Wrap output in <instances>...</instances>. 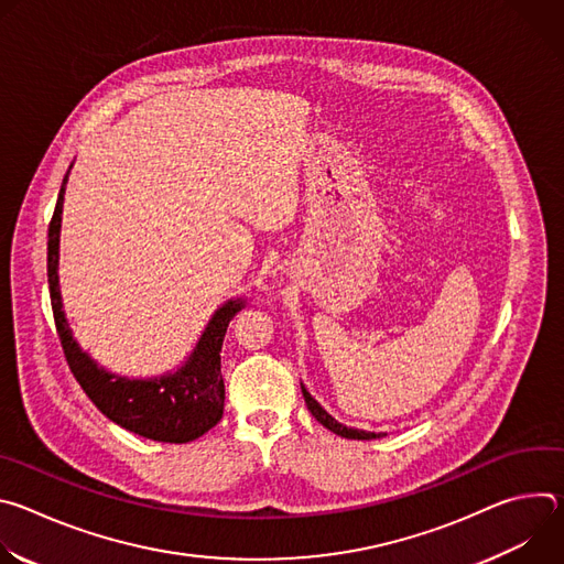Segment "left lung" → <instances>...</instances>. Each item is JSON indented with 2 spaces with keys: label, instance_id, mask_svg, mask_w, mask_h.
<instances>
[{
  "label": "left lung",
  "instance_id": "1",
  "mask_svg": "<svg viewBox=\"0 0 564 564\" xmlns=\"http://www.w3.org/2000/svg\"><path fill=\"white\" fill-rule=\"evenodd\" d=\"M303 390V397H305V404H307V411L314 415V420L318 424H324L328 431L341 435V437H348V440H375V437H381L383 433H368V431H359V429H348L344 424H339L335 417H330L324 409L318 406V401L305 390V386H301Z\"/></svg>",
  "mask_w": 564,
  "mask_h": 564
}]
</instances>
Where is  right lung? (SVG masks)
Instances as JSON below:
<instances>
[{
    "label": "right lung",
    "mask_w": 564,
    "mask_h": 564,
    "mask_svg": "<svg viewBox=\"0 0 564 564\" xmlns=\"http://www.w3.org/2000/svg\"><path fill=\"white\" fill-rule=\"evenodd\" d=\"M66 178L68 174L62 181L48 225L46 268L55 328L73 377L83 386L98 411L127 431L153 442L170 444L198 440L223 417L225 383L220 375V348L229 321L246 305V301H227L214 312L194 352L176 372H167L155 379H127L100 368L87 352L79 350L62 312L57 259Z\"/></svg>",
    "instance_id": "obj_1"
}]
</instances>
